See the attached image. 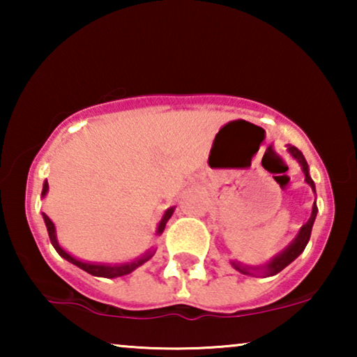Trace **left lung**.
Listing matches in <instances>:
<instances>
[{"label":"left lung","mask_w":357,"mask_h":357,"mask_svg":"<svg viewBox=\"0 0 357 357\" xmlns=\"http://www.w3.org/2000/svg\"><path fill=\"white\" fill-rule=\"evenodd\" d=\"M287 151H289L292 158L297 159V162L302 165V172H304V175H305V182L309 183L310 187H312V190H314V192H315V183H314V180L310 178V175H309V165H307V160L304 158V154H302L301 151L296 148V146H291V144L287 146ZM317 211H319V209H317V204H314V208H312V216H310L309 221H307L304 226H302L299 236L296 237V241L292 242L291 245L287 247L286 250L281 253V255H278L276 258H273V260L268 263V265L258 266V268L257 266L252 268V266H242L241 263L232 261V266L236 268L237 271L243 273V275H255V273H265L266 276H273V275H276V273H280L281 270H284V268L289 265L291 261H294L296 258L299 257L302 252H304L307 242H309V238H310L312 226H314Z\"/></svg>","instance_id":"left-lung-1"}]
</instances>
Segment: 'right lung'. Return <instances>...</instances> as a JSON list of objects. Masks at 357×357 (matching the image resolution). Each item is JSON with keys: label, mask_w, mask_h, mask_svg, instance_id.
Returning a JSON list of instances; mask_svg holds the SVG:
<instances>
[{"label": "right lung", "mask_w": 357, "mask_h": 357, "mask_svg": "<svg viewBox=\"0 0 357 357\" xmlns=\"http://www.w3.org/2000/svg\"><path fill=\"white\" fill-rule=\"evenodd\" d=\"M47 190H48V183H47V180H45V183H43V190H42V197H45V193H47ZM172 213H174V208H170V209H167V211H165V214H164V218H162V221H160V224H159V229H158V234H162V231H164V227H165V222L169 221L170 219V216H172ZM43 221H45V226H47V231H48V237H50V242H52V245L55 247V250L60 253V257H63L65 258V260H68L70 263H73V265H76V266H79L81 270H84V271H87L89 273V275H92V276H102V278H119V276H125V275H130L131 271H135L136 268L138 266H141L143 265L144 261H148L151 257H153V253H146L144 257H141V258H138V260H135V261H131V263H121V265H94V263H84V261H79V260H76V258H73L70 253H66L65 250H63V248L58 245V242H56V236H55V226H53V222L50 221V218L47 216L45 213H43Z\"/></svg>", "instance_id": "add662e5"}]
</instances>
